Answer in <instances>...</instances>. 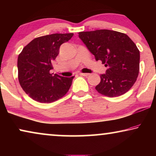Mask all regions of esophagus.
<instances>
[{
    "label": "esophagus",
    "instance_id": "obj_1",
    "mask_svg": "<svg viewBox=\"0 0 156 156\" xmlns=\"http://www.w3.org/2000/svg\"><path fill=\"white\" fill-rule=\"evenodd\" d=\"M80 75L84 76H87L89 75V74H88V73H82V72H80Z\"/></svg>",
    "mask_w": 156,
    "mask_h": 156
}]
</instances>
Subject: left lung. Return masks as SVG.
Segmentation results:
<instances>
[{"label":"left lung","instance_id":"left-lung-1","mask_svg":"<svg viewBox=\"0 0 156 156\" xmlns=\"http://www.w3.org/2000/svg\"><path fill=\"white\" fill-rule=\"evenodd\" d=\"M79 37L96 60H101L107 67L106 73L100 75L96 90L108 97L126 93L139 73L140 52L131 38L109 30L80 32Z\"/></svg>","mask_w":156,"mask_h":156}]
</instances>
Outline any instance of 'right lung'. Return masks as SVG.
<instances>
[{"label":"right lung","instance_id":"1","mask_svg":"<svg viewBox=\"0 0 156 156\" xmlns=\"http://www.w3.org/2000/svg\"><path fill=\"white\" fill-rule=\"evenodd\" d=\"M73 33H55L32 40L18 55V80L31 99L40 103H52L64 97L74 76L64 77L50 73L61 44L71 39Z\"/></svg>","mask_w":156,"mask_h":156}]
</instances>
